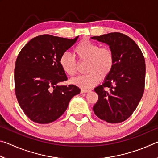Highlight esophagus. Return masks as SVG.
<instances>
[{"label":"esophagus","mask_w":158,"mask_h":158,"mask_svg":"<svg viewBox=\"0 0 158 158\" xmlns=\"http://www.w3.org/2000/svg\"><path fill=\"white\" fill-rule=\"evenodd\" d=\"M90 90H87V89H81V93H89L90 92Z\"/></svg>","instance_id":"esophagus-1"}]
</instances>
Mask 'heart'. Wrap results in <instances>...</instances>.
<instances>
[{"label": "heart", "instance_id": "obj_1", "mask_svg": "<svg viewBox=\"0 0 158 158\" xmlns=\"http://www.w3.org/2000/svg\"><path fill=\"white\" fill-rule=\"evenodd\" d=\"M74 53L79 60H86V73L71 80L73 84L81 89H90L98 84L101 77H105L111 73L114 65L113 52L109 48H100L89 40L80 41L74 48ZM59 65L63 73L73 77L77 72V62L68 53H63L59 58Z\"/></svg>", "mask_w": 158, "mask_h": 158}]
</instances>
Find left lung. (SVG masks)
<instances>
[{
  "label": "left lung",
  "instance_id": "obj_1",
  "mask_svg": "<svg viewBox=\"0 0 158 158\" xmlns=\"http://www.w3.org/2000/svg\"><path fill=\"white\" fill-rule=\"evenodd\" d=\"M105 43L113 52V69L94 90L98 100L93 109L99 118L110 123L127 119L137 107L145 85V59L139 47L121 33L91 37Z\"/></svg>",
  "mask_w": 158,
  "mask_h": 158
}]
</instances>
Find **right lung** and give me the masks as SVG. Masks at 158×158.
<instances>
[{"label":"right lung","instance_id":"add662e5","mask_svg":"<svg viewBox=\"0 0 158 158\" xmlns=\"http://www.w3.org/2000/svg\"><path fill=\"white\" fill-rule=\"evenodd\" d=\"M78 37L69 40L42 35L31 40L19 53L15 93L21 108L33 122L47 124L57 120L73 97L80 93L77 85H59L68 79L59 58Z\"/></svg>","mask_w":158,"mask_h":158}]
</instances>
